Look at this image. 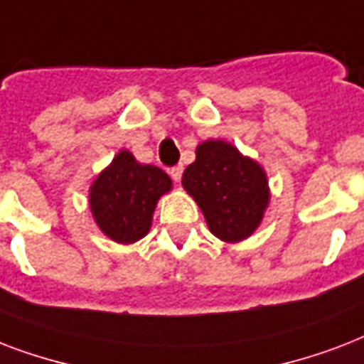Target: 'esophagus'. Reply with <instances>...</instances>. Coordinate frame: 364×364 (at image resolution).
Wrapping results in <instances>:
<instances>
[{"mask_svg": "<svg viewBox=\"0 0 364 364\" xmlns=\"http://www.w3.org/2000/svg\"><path fill=\"white\" fill-rule=\"evenodd\" d=\"M182 171H184V167H182V165H176V167L171 168V176H173L174 182H178V180L182 178Z\"/></svg>", "mask_w": 364, "mask_h": 364, "instance_id": "esophagus-1", "label": "esophagus"}]
</instances>
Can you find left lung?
<instances>
[{
	"label": "left lung",
	"instance_id": "obj_1",
	"mask_svg": "<svg viewBox=\"0 0 364 364\" xmlns=\"http://www.w3.org/2000/svg\"><path fill=\"white\" fill-rule=\"evenodd\" d=\"M182 186L201 208L210 233L224 243L250 237L272 199L260 163L218 138L197 144L196 161L186 167Z\"/></svg>",
	"mask_w": 364,
	"mask_h": 364
}]
</instances>
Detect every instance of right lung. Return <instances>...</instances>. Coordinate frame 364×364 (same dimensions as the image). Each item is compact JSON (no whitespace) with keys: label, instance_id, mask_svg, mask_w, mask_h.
Wrapping results in <instances>:
<instances>
[{"label":"right lung","instance_id":"right-lung-1","mask_svg":"<svg viewBox=\"0 0 364 364\" xmlns=\"http://www.w3.org/2000/svg\"><path fill=\"white\" fill-rule=\"evenodd\" d=\"M171 190L173 180L165 171L138 163L131 151L121 150L92 180L89 208L106 237L132 245L148 235L157 201Z\"/></svg>","mask_w":364,"mask_h":364}]
</instances>
